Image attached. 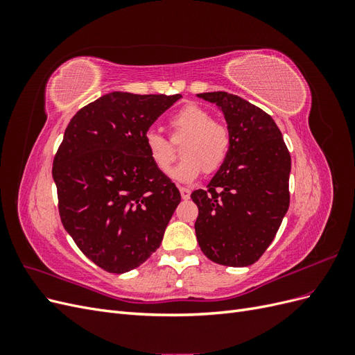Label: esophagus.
I'll return each instance as SVG.
<instances>
[{
	"instance_id": "obj_1",
	"label": "esophagus",
	"mask_w": 355,
	"mask_h": 355,
	"mask_svg": "<svg viewBox=\"0 0 355 355\" xmlns=\"http://www.w3.org/2000/svg\"><path fill=\"white\" fill-rule=\"evenodd\" d=\"M179 191H180V197H182V198H184V200H188V198H189L191 189H188V188H179Z\"/></svg>"
}]
</instances>
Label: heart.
<instances>
[{
	"mask_svg": "<svg viewBox=\"0 0 355 355\" xmlns=\"http://www.w3.org/2000/svg\"><path fill=\"white\" fill-rule=\"evenodd\" d=\"M175 130L180 136H187L182 145V155L185 158L170 171V178L189 184L200 173H211L222 167L230 151L228 128L213 121L209 111L196 103L185 105L171 118ZM146 153L155 167L166 173L175 159L173 146L159 132L149 128L144 135Z\"/></svg>",
	"mask_w": 355,
	"mask_h": 355,
	"instance_id": "obj_1",
	"label": "heart"
}]
</instances>
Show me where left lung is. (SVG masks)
<instances>
[{
  "label": "left lung",
  "instance_id": "obj_1",
  "mask_svg": "<svg viewBox=\"0 0 355 355\" xmlns=\"http://www.w3.org/2000/svg\"><path fill=\"white\" fill-rule=\"evenodd\" d=\"M223 114L230 151L207 189L191 194L198 206L201 252L225 266H249L268 249L286 216L292 159L280 128L261 108L227 92L197 94Z\"/></svg>",
  "mask_w": 355,
  "mask_h": 355
}]
</instances>
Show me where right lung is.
Returning <instances> with one entry per match:
<instances>
[{"instance_id": "add662e5", "label": "right lung", "mask_w": 355, "mask_h": 355, "mask_svg": "<svg viewBox=\"0 0 355 355\" xmlns=\"http://www.w3.org/2000/svg\"><path fill=\"white\" fill-rule=\"evenodd\" d=\"M180 94L112 92L72 116L53 161L63 228L102 270L124 274L163 241L180 192L144 135Z\"/></svg>"}]
</instances>
